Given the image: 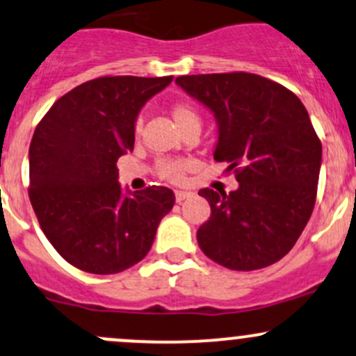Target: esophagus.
I'll use <instances>...</instances> for the list:
<instances>
[{
  "mask_svg": "<svg viewBox=\"0 0 356 356\" xmlns=\"http://www.w3.org/2000/svg\"><path fill=\"white\" fill-rule=\"evenodd\" d=\"M191 196H193V193H189V191H175V201L177 202L186 201V199H189Z\"/></svg>",
  "mask_w": 356,
  "mask_h": 356,
  "instance_id": "34e87169",
  "label": "esophagus"
}]
</instances>
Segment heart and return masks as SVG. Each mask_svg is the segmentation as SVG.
Returning <instances> with one entry per match:
<instances>
[{"instance_id":"heart-1","label":"heart","mask_w":356,"mask_h":356,"mask_svg":"<svg viewBox=\"0 0 356 356\" xmlns=\"http://www.w3.org/2000/svg\"><path fill=\"white\" fill-rule=\"evenodd\" d=\"M170 115L174 118L179 130L184 134L189 128H201V115L196 108L187 101H175L170 106ZM142 128V118L136 120L135 130L136 134ZM191 169V163L187 160H160L157 163V172L162 179L170 182H181L184 179L186 172Z\"/></svg>"}]
</instances>
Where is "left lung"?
<instances>
[{
	"instance_id": "obj_1",
	"label": "left lung",
	"mask_w": 356,
	"mask_h": 356,
	"mask_svg": "<svg viewBox=\"0 0 356 356\" xmlns=\"http://www.w3.org/2000/svg\"><path fill=\"white\" fill-rule=\"evenodd\" d=\"M175 83L214 113V160L235 172L238 189H206L211 216L197 229L206 257L232 270H259L291 252L318 193L321 140L300 99L250 72L181 76Z\"/></svg>"
}]
</instances>
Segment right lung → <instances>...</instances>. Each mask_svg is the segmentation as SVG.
<instances>
[{
    "mask_svg": "<svg viewBox=\"0 0 356 356\" xmlns=\"http://www.w3.org/2000/svg\"><path fill=\"white\" fill-rule=\"evenodd\" d=\"M174 77L104 76L58 97L30 143L29 196L47 240L79 270L138 264L175 202L169 187L123 194L116 162L134 150L135 121Z\"/></svg>",
    "mask_w": 356,
    "mask_h": 356,
    "instance_id": "right-lung-1",
    "label": "right lung"
}]
</instances>
